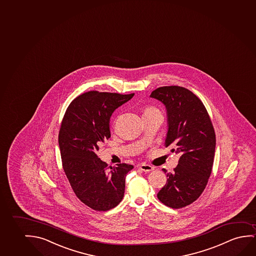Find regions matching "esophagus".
<instances>
[{
	"instance_id": "34e87169",
	"label": "esophagus",
	"mask_w": 256,
	"mask_h": 256,
	"mask_svg": "<svg viewBox=\"0 0 256 256\" xmlns=\"http://www.w3.org/2000/svg\"><path fill=\"white\" fill-rule=\"evenodd\" d=\"M138 168L142 170V171H144V172H150L152 170H154V166H150V165H148V164H144V163L140 164V165L138 166Z\"/></svg>"
}]
</instances>
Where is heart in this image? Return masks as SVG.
<instances>
[{"label":"heart","instance_id":"1","mask_svg":"<svg viewBox=\"0 0 256 256\" xmlns=\"http://www.w3.org/2000/svg\"><path fill=\"white\" fill-rule=\"evenodd\" d=\"M156 110H158L157 108H154V107H148V108H146L144 110V112H143V115L144 114H148V113H151V112H156Z\"/></svg>","mask_w":256,"mask_h":256}]
</instances>
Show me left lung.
Segmentation results:
<instances>
[{
    "mask_svg": "<svg viewBox=\"0 0 256 256\" xmlns=\"http://www.w3.org/2000/svg\"><path fill=\"white\" fill-rule=\"evenodd\" d=\"M150 96L162 102L168 112V130L164 146L173 148L180 158L158 200L173 209L190 206L202 194L212 170L216 134L206 106L190 90L179 86H160ZM166 173V170H163Z\"/></svg>",
    "mask_w": 256,
    "mask_h": 256,
    "instance_id": "left-lung-1",
    "label": "left lung"
}]
</instances>
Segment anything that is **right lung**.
<instances>
[{"mask_svg":"<svg viewBox=\"0 0 256 256\" xmlns=\"http://www.w3.org/2000/svg\"><path fill=\"white\" fill-rule=\"evenodd\" d=\"M134 96L88 91L71 102L62 119L58 146L63 170L76 196L98 212L122 201L126 174L134 168L126 163L108 166L96 154L98 146L110 138L112 113Z\"/></svg>","mask_w":256,"mask_h":256,"instance_id":"right-lung-1","label":"right lung"}]
</instances>
